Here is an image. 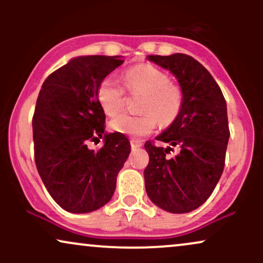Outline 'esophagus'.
I'll return each instance as SVG.
<instances>
[{"instance_id":"obj_1","label":"esophagus","mask_w":263,"mask_h":263,"mask_svg":"<svg viewBox=\"0 0 263 263\" xmlns=\"http://www.w3.org/2000/svg\"><path fill=\"white\" fill-rule=\"evenodd\" d=\"M129 143H131L132 148H138V147L142 146V142L138 141V140H135V138H131Z\"/></svg>"}]
</instances>
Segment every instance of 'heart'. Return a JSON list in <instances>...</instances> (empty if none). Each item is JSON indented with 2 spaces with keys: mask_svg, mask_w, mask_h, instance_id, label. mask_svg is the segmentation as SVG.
<instances>
[{
  "mask_svg": "<svg viewBox=\"0 0 263 263\" xmlns=\"http://www.w3.org/2000/svg\"><path fill=\"white\" fill-rule=\"evenodd\" d=\"M123 84L132 95L142 93L138 116L121 115L110 122L112 131L142 137L156 128L157 122L163 126L173 123L182 112L184 92L180 85L170 81L167 73L157 66L143 63L128 68L122 75ZM98 101L107 116H116L126 104V91L112 77L105 78L99 84Z\"/></svg>",
  "mask_w": 263,
  "mask_h": 263,
  "instance_id": "b5f03b06",
  "label": "heart"
}]
</instances>
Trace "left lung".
<instances>
[{"label": "left lung", "mask_w": 263, "mask_h": 263, "mask_svg": "<svg viewBox=\"0 0 263 263\" xmlns=\"http://www.w3.org/2000/svg\"><path fill=\"white\" fill-rule=\"evenodd\" d=\"M148 59L176 75L184 105L176 121L156 137L177 146L176 156H167L172 146L144 143L149 156L144 170L146 192L163 210L189 213L206 201L224 171L230 137L226 101L211 74L192 57L177 53Z\"/></svg>", "instance_id": "left-lung-1"}]
</instances>
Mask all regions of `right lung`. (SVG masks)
Here are the masks:
<instances>
[{
  "instance_id": "1",
  "label": "right lung",
  "mask_w": 263,
  "mask_h": 263,
  "mask_svg": "<svg viewBox=\"0 0 263 263\" xmlns=\"http://www.w3.org/2000/svg\"><path fill=\"white\" fill-rule=\"evenodd\" d=\"M123 63L120 57L71 59L45 79L33 115L34 159L50 197L70 213H90L112 198L117 174L131 152L125 135L104 134L98 87ZM104 137L99 151L89 141Z\"/></svg>"
}]
</instances>
